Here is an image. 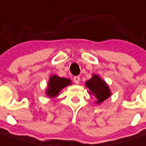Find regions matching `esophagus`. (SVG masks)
<instances>
[{"instance_id":"obj_1","label":"esophagus","mask_w":146,"mask_h":146,"mask_svg":"<svg viewBox=\"0 0 146 146\" xmlns=\"http://www.w3.org/2000/svg\"><path fill=\"white\" fill-rule=\"evenodd\" d=\"M74 82L76 84H79L80 83V76H74Z\"/></svg>"}]
</instances>
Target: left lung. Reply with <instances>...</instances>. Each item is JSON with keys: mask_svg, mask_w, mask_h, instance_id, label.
<instances>
[{"mask_svg": "<svg viewBox=\"0 0 146 146\" xmlns=\"http://www.w3.org/2000/svg\"><path fill=\"white\" fill-rule=\"evenodd\" d=\"M86 86L90 90L89 94L94 95L97 98V104H100L111 96V91L108 85L96 74H94L90 80L86 82Z\"/></svg>", "mask_w": 146, "mask_h": 146, "instance_id": "1", "label": "left lung"}]
</instances>
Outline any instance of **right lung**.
I'll return each instance as SVG.
<instances>
[{"label":"right lung","instance_id":"obj_1","mask_svg":"<svg viewBox=\"0 0 146 146\" xmlns=\"http://www.w3.org/2000/svg\"><path fill=\"white\" fill-rule=\"evenodd\" d=\"M71 84V81L70 79L60 77L56 75H52L49 77L48 82V87L46 89V95L48 98H55L59 95L60 92L66 87L67 86Z\"/></svg>","mask_w":146,"mask_h":146}]
</instances>
